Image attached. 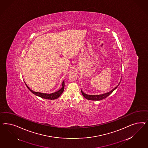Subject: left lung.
I'll return each instance as SVG.
<instances>
[{
  "mask_svg": "<svg viewBox=\"0 0 148 148\" xmlns=\"http://www.w3.org/2000/svg\"><path fill=\"white\" fill-rule=\"evenodd\" d=\"M120 82H119V84L118 85L116 86L115 88H114L113 90H111V91H110L109 92H108V93H105V94L96 95H88V94H85V93H84V92H83L82 90H81V93H82V95H83L86 99H88V100H103V99L106 98L109 95H110V94H111L112 92L118 87V86L120 84Z\"/></svg>",
  "mask_w": 148,
  "mask_h": 148,
  "instance_id": "obj_1",
  "label": "left lung"
}]
</instances>
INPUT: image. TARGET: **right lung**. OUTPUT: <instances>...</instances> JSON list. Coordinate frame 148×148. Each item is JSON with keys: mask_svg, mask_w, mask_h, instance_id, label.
<instances>
[{"mask_svg": "<svg viewBox=\"0 0 148 148\" xmlns=\"http://www.w3.org/2000/svg\"><path fill=\"white\" fill-rule=\"evenodd\" d=\"M26 85V84H25ZM27 86V88L30 90L33 94H35L37 96H38L40 98H42L47 99H50V100H54L58 98V97L61 95L64 90V82L63 81L62 82V87L58 91L55 92L54 93H51V94H46V93H40V92H34L32 90H31Z\"/></svg>", "mask_w": 148, "mask_h": 148, "instance_id": "add662e5", "label": "right lung"}]
</instances>
